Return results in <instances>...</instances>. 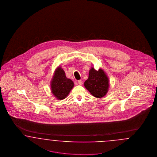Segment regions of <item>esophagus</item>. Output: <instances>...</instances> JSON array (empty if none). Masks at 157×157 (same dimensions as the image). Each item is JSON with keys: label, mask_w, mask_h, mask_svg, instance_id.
I'll return each mask as SVG.
<instances>
[{"label": "esophagus", "mask_w": 157, "mask_h": 157, "mask_svg": "<svg viewBox=\"0 0 157 157\" xmlns=\"http://www.w3.org/2000/svg\"><path fill=\"white\" fill-rule=\"evenodd\" d=\"M77 82H78V84L79 85H82V80H78Z\"/></svg>", "instance_id": "esophagus-1"}]
</instances>
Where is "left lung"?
Masks as SVG:
<instances>
[{
	"label": "left lung",
	"instance_id": "1",
	"mask_svg": "<svg viewBox=\"0 0 157 157\" xmlns=\"http://www.w3.org/2000/svg\"><path fill=\"white\" fill-rule=\"evenodd\" d=\"M84 87L95 97L105 96L109 88V79L101 68L96 70L91 67L89 70L88 79L84 82Z\"/></svg>",
	"mask_w": 157,
	"mask_h": 157
}]
</instances>
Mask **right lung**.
I'll return each mask as SVG.
<instances>
[{"mask_svg": "<svg viewBox=\"0 0 157 157\" xmlns=\"http://www.w3.org/2000/svg\"><path fill=\"white\" fill-rule=\"evenodd\" d=\"M74 87V82L66 77L65 72L60 66L56 69L51 81L52 94L59 100L64 99Z\"/></svg>", "mask_w": 157, "mask_h": 157, "instance_id": "add662e5", "label": "right lung"}]
</instances>
